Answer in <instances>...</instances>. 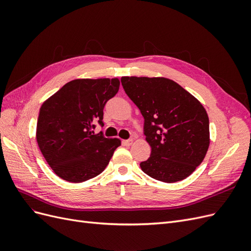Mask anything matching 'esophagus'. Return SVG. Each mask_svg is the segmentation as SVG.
<instances>
[{
    "mask_svg": "<svg viewBox=\"0 0 251 251\" xmlns=\"http://www.w3.org/2000/svg\"><path fill=\"white\" fill-rule=\"evenodd\" d=\"M133 142H134L133 139H127V140H125V141H124V143L126 144V146H132Z\"/></svg>",
    "mask_w": 251,
    "mask_h": 251,
    "instance_id": "esophagus-1",
    "label": "esophagus"
}]
</instances>
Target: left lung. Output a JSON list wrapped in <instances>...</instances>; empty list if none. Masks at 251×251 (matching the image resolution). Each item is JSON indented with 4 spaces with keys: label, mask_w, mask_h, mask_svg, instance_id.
Wrapping results in <instances>:
<instances>
[{
    "label": "left lung",
    "mask_w": 251,
    "mask_h": 251,
    "mask_svg": "<svg viewBox=\"0 0 251 251\" xmlns=\"http://www.w3.org/2000/svg\"><path fill=\"white\" fill-rule=\"evenodd\" d=\"M125 92L144 118L151 156L141 170L173 183L200 165L209 147V120L201 102L177 82L164 77H121Z\"/></svg>",
    "instance_id": "1"
}]
</instances>
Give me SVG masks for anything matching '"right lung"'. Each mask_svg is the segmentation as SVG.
<instances>
[{"label": "right lung", "mask_w": 251, "mask_h": 251, "mask_svg": "<svg viewBox=\"0 0 251 251\" xmlns=\"http://www.w3.org/2000/svg\"><path fill=\"white\" fill-rule=\"evenodd\" d=\"M118 78L74 79L43 103L36 125V141L44 158L59 178L72 183L102 173L117 138L94 133L103 126V108L119 90Z\"/></svg>", "instance_id": "1"}]
</instances>
